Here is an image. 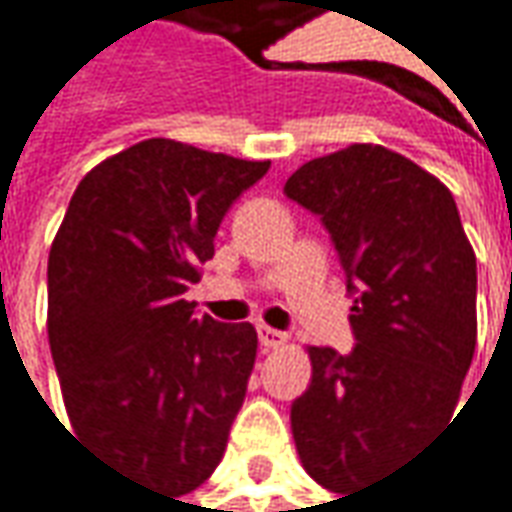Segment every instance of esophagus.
Instances as JSON below:
<instances>
[{
  "instance_id": "1",
  "label": "esophagus",
  "mask_w": 512,
  "mask_h": 512,
  "mask_svg": "<svg viewBox=\"0 0 512 512\" xmlns=\"http://www.w3.org/2000/svg\"><path fill=\"white\" fill-rule=\"evenodd\" d=\"M257 337H260V345L263 348H280V345H286V334L283 331H277V328L269 326H257Z\"/></svg>"
}]
</instances>
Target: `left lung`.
I'll use <instances>...</instances> for the list:
<instances>
[{
	"label": "left lung",
	"instance_id": "left-lung-1",
	"mask_svg": "<svg viewBox=\"0 0 512 512\" xmlns=\"http://www.w3.org/2000/svg\"><path fill=\"white\" fill-rule=\"evenodd\" d=\"M283 192L328 229L357 337L351 354L309 345L294 445L317 485L365 490L453 416L476 348V255L448 186L379 144L314 158Z\"/></svg>",
	"mask_w": 512,
	"mask_h": 512
}]
</instances>
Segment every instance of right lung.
<instances>
[{"instance_id":"right-lung-1","label":"right lung","mask_w":512,"mask_h":512,"mask_svg":"<svg viewBox=\"0 0 512 512\" xmlns=\"http://www.w3.org/2000/svg\"><path fill=\"white\" fill-rule=\"evenodd\" d=\"M269 172L147 138L76 186L47 260V337L84 442L167 496L218 467L255 368L252 323L198 317L184 294L223 215Z\"/></svg>"}]
</instances>
